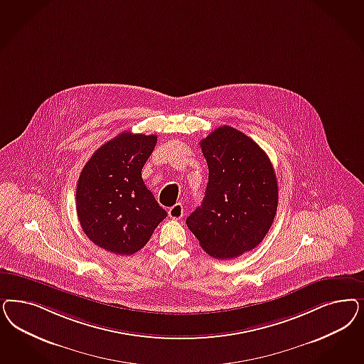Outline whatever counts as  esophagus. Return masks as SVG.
<instances>
[{
  "label": "esophagus",
  "mask_w": 364,
  "mask_h": 364,
  "mask_svg": "<svg viewBox=\"0 0 364 364\" xmlns=\"http://www.w3.org/2000/svg\"><path fill=\"white\" fill-rule=\"evenodd\" d=\"M183 215V208L181 203H176L173 208L168 209V217L173 220H179Z\"/></svg>",
  "instance_id": "obj_1"
}]
</instances>
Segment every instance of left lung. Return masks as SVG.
Wrapping results in <instances>:
<instances>
[{"label": "left lung", "instance_id": "obj_1", "mask_svg": "<svg viewBox=\"0 0 364 364\" xmlns=\"http://www.w3.org/2000/svg\"><path fill=\"white\" fill-rule=\"evenodd\" d=\"M209 167L202 205L186 223L214 258H235L257 247L269 232L279 202L272 162L256 141L223 126L200 143Z\"/></svg>", "mask_w": 364, "mask_h": 364}]
</instances>
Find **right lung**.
Returning <instances> with one entry per match:
<instances>
[{
	"label": "right lung",
	"mask_w": 364,
	"mask_h": 364,
	"mask_svg": "<svg viewBox=\"0 0 364 364\" xmlns=\"http://www.w3.org/2000/svg\"><path fill=\"white\" fill-rule=\"evenodd\" d=\"M156 135L122 132L85 164L76 188L80 226L95 245L131 256L147 244L167 215L146 188L141 168Z\"/></svg>",
	"instance_id": "obj_1"
}]
</instances>
